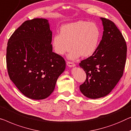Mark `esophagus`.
<instances>
[{
  "mask_svg": "<svg viewBox=\"0 0 131 131\" xmlns=\"http://www.w3.org/2000/svg\"><path fill=\"white\" fill-rule=\"evenodd\" d=\"M66 65H67L69 67H73V66H75V64L73 63V62H66Z\"/></svg>",
  "mask_w": 131,
  "mask_h": 131,
  "instance_id": "obj_1",
  "label": "esophagus"
}]
</instances>
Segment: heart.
Wrapping results in <instances>:
<instances>
[{
    "label": "heart",
    "instance_id": "heart-1",
    "mask_svg": "<svg viewBox=\"0 0 131 131\" xmlns=\"http://www.w3.org/2000/svg\"><path fill=\"white\" fill-rule=\"evenodd\" d=\"M101 31L94 23L79 20L61 26L60 34L52 38L54 52L62 56L72 48L68 58L75 60L80 56L88 58L93 55L98 48Z\"/></svg>",
    "mask_w": 131,
    "mask_h": 131
}]
</instances>
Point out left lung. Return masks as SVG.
I'll return each mask as SVG.
<instances>
[{"label":"left lung","instance_id":"8db88e82","mask_svg":"<svg viewBox=\"0 0 131 131\" xmlns=\"http://www.w3.org/2000/svg\"><path fill=\"white\" fill-rule=\"evenodd\" d=\"M101 19L103 32L97 50L79 63L86 74L80 91L91 99L105 96L112 91L122 77L126 62L127 46L121 32L111 20Z\"/></svg>","mask_w":131,"mask_h":131}]
</instances>
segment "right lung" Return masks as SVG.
<instances>
[{
  "instance_id": "1",
  "label": "right lung",
  "mask_w": 131,
  "mask_h": 131,
  "mask_svg": "<svg viewBox=\"0 0 131 131\" xmlns=\"http://www.w3.org/2000/svg\"><path fill=\"white\" fill-rule=\"evenodd\" d=\"M52 36L48 20L36 18L23 22L7 42L6 63L9 78L30 99L48 97L65 69L63 58L52 52Z\"/></svg>"
}]
</instances>
